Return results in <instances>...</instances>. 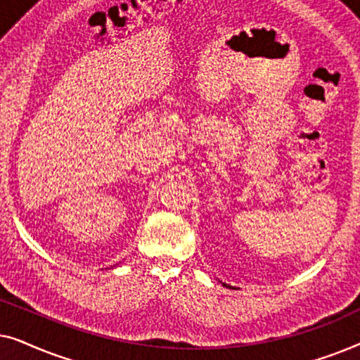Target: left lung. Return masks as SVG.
<instances>
[{
	"label": "left lung",
	"instance_id": "1",
	"mask_svg": "<svg viewBox=\"0 0 360 360\" xmlns=\"http://www.w3.org/2000/svg\"><path fill=\"white\" fill-rule=\"evenodd\" d=\"M224 285H226V283H224ZM228 287H229V285H228Z\"/></svg>",
	"mask_w": 360,
	"mask_h": 360
}]
</instances>
